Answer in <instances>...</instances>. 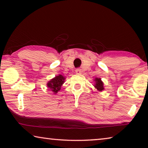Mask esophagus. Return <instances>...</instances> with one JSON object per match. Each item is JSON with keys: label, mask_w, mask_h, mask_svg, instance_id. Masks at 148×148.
Instances as JSON below:
<instances>
[{"label": "esophagus", "mask_w": 148, "mask_h": 148, "mask_svg": "<svg viewBox=\"0 0 148 148\" xmlns=\"http://www.w3.org/2000/svg\"><path fill=\"white\" fill-rule=\"evenodd\" d=\"M76 74H81V73H82V71H81V69H77L76 70Z\"/></svg>", "instance_id": "34e87169"}]
</instances>
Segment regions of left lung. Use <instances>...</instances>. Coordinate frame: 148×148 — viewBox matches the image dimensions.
Returning a JSON list of instances; mask_svg holds the SVG:
<instances>
[{"label": "left lung", "mask_w": 148, "mask_h": 148, "mask_svg": "<svg viewBox=\"0 0 148 148\" xmlns=\"http://www.w3.org/2000/svg\"><path fill=\"white\" fill-rule=\"evenodd\" d=\"M94 81L95 82V84L94 87H95V89H97V90H98L99 91H102L104 89V84L103 82H102V80L101 78H98V77H96Z\"/></svg>", "instance_id": "8db88e82"}]
</instances>
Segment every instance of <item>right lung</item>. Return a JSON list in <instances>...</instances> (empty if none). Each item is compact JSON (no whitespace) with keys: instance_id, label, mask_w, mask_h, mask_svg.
Wrapping results in <instances>:
<instances>
[{"instance_id":"right-lung-1","label":"right lung","mask_w":148,"mask_h":148,"mask_svg":"<svg viewBox=\"0 0 148 148\" xmlns=\"http://www.w3.org/2000/svg\"><path fill=\"white\" fill-rule=\"evenodd\" d=\"M65 77L59 74L51 79L47 84V86L51 89V91H53L55 94H56L57 92L60 91L62 85L64 84Z\"/></svg>"}]
</instances>
